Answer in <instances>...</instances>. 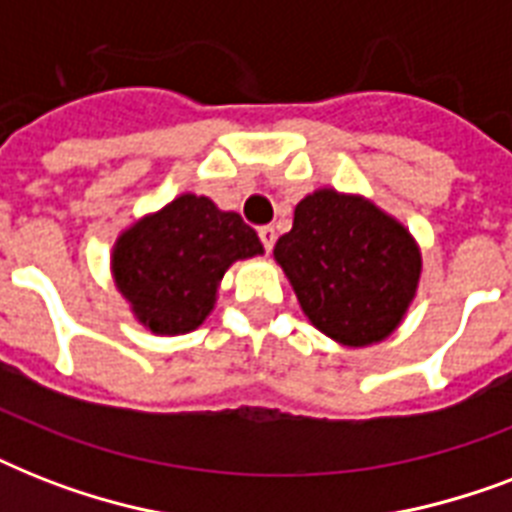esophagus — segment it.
<instances>
[{
    "label": "esophagus",
    "instance_id": "1",
    "mask_svg": "<svg viewBox=\"0 0 512 512\" xmlns=\"http://www.w3.org/2000/svg\"><path fill=\"white\" fill-rule=\"evenodd\" d=\"M257 236H260V241H263L265 252H271L273 244H276V228H273V225H263V228L257 231Z\"/></svg>",
    "mask_w": 512,
    "mask_h": 512
}]
</instances>
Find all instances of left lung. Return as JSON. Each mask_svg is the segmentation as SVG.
I'll return each mask as SVG.
<instances>
[{"instance_id":"left-lung-1","label":"left lung","mask_w":512,"mask_h":512,"mask_svg":"<svg viewBox=\"0 0 512 512\" xmlns=\"http://www.w3.org/2000/svg\"><path fill=\"white\" fill-rule=\"evenodd\" d=\"M273 257L311 324L348 348L396 332L414 300L422 255L412 233L364 196L319 188L295 207Z\"/></svg>"}]
</instances>
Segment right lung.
<instances>
[{"label":"right lung","mask_w":512,"mask_h":512,"mask_svg":"<svg viewBox=\"0 0 512 512\" xmlns=\"http://www.w3.org/2000/svg\"><path fill=\"white\" fill-rule=\"evenodd\" d=\"M255 255H263V244L241 215L183 193L116 239L111 271L148 332L185 335L215 308L225 271Z\"/></svg>","instance_id":"add662e5"}]
</instances>
